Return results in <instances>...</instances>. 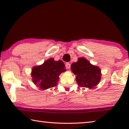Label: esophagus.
I'll return each instance as SVG.
<instances>
[{"label": "esophagus", "mask_w": 129, "mask_h": 129, "mask_svg": "<svg viewBox=\"0 0 129 129\" xmlns=\"http://www.w3.org/2000/svg\"><path fill=\"white\" fill-rule=\"evenodd\" d=\"M65 67H66L67 69H69L71 68V64H70L69 62H67L65 64Z\"/></svg>", "instance_id": "1"}]
</instances>
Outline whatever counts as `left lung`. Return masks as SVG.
Returning <instances> with one entry per match:
<instances>
[{"label": "left lung", "mask_w": 129, "mask_h": 129, "mask_svg": "<svg viewBox=\"0 0 129 129\" xmlns=\"http://www.w3.org/2000/svg\"><path fill=\"white\" fill-rule=\"evenodd\" d=\"M71 71L76 75L78 85L91 89L99 84L101 80V69L91 64L84 57L78 58V61L71 65Z\"/></svg>", "instance_id": "left-lung-1"}]
</instances>
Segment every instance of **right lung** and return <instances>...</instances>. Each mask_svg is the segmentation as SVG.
I'll return each instance as SVG.
<instances>
[{
    "mask_svg": "<svg viewBox=\"0 0 129 129\" xmlns=\"http://www.w3.org/2000/svg\"><path fill=\"white\" fill-rule=\"evenodd\" d=\"M65 64L61 60L54 61L53 58L39 66L34 67L32 70V81L43 90L57 85L61 73L66 71Z\"/></svg>",
    "mask_w": 129,
    "mask_h": 129,
    "instance_id": "1",
    "label": "right lung"
}]
</instances>
